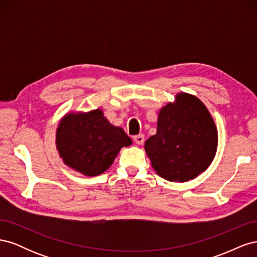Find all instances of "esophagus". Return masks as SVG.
<instances>
[{
    "mask_svg": "<svg viewBox=\"0 0 257 257\" xmlns=\"http://www.w3.org/2000/svg\"><path fill=\"white\" fill-rule=\"evenodd\" d=\"M133 139H134L135 144H137V145H143L144 142H145V136H144L143 134H139V135L134 136Z\"/></svg>",
    "mask_w": 257,
    "mask_h": 257,
    "instance_id": "34e87169",
    "label": "esophagus"
}]
</instances>
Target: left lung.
Here are the masks:
<instances>
[{
    "label": "left lung",
    "instance_id": "obj_1",
    "mask_svg": "<svg viewBox=\"0 0 257 257\" xmlns=\"http://www.w3.org/2000/svg\"><path fill=\"white\" fill-rule=\"evenodd\" d=\"M217 132L207 107L196 96L180 93L175 103L163 107L157 134L145 143L152 167L168 181L196 178L212 162Z\"/></svg>",
    "mask_w": 257,
    "mask_h": 257
}]
</instances>
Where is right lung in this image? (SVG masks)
Wrapping results in <instances>:
<instances>
[{
  "label": "right lung",
  "mask_w": 257,
  "mask_h": 257,
  "mask_svg": "<svg viewBox=\"0 0 257 257\" xmlns=\"http://www.w3.org/2000/svg\"><path fill=\"white\" fill-rule=\"evenodd\" d=\"M60 157L85 176H98L109 168L122 147L132 144L123 128L113 126L100 109L68 113L57 128Z\"/></svg>",
  "instance_id": "obj_1"
}]
</instances>
